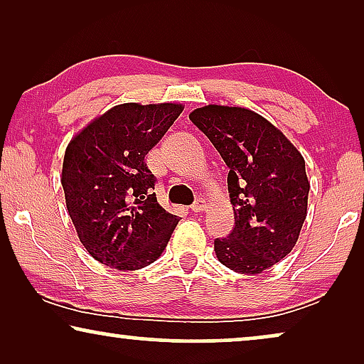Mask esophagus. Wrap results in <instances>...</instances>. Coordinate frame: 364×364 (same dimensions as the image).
Instances as JSON below:
<instances>
[{"instance_id":"1","label":"esophagus","mask_w":364,"mask_h":364,"mask_svg":"<svg viewBox=\"0 0 364 364\" xmlns=\"http://www.w3.org/2000/svg\"><path fill=\"white\" fill-rule=\"evenodd\" d=\"M191 208H192V212H196V213L203 212L205 210V202H203L202 198H198V200H196V203H193Z\"/></svg>"}]
</instances>
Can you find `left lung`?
<instances>
[{
  "instance_id": "1",
  "label": "left lung",
  "mask_w": 364,
  "mask_h": 364,
  "mask_svg": "<svg viewBox=\"0 0 364 364\" xmlns=\"http://www.w3.org/2000/svg\"><path fill=\"white\" fill-rule=\"evenodd\" d=\"M188 119L230 168L235 225L213 243L218 262L247 275L268 270L293 250L306 218L305 159L280 129L250 109L208 104Z\"/></svg>"
}]
</instances>
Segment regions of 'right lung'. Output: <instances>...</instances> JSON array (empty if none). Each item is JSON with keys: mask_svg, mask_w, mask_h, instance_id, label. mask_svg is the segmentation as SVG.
<instances>
[{"mask_svg": "<svg viewBox=\"0 0 364 364\" xmlns=\"http://www.w3.org/2000/svg\"><path fill=\"white\" fill-rule=\"evenodd\" d=\"M182 104L126 102L92 119L68 144L61 183L89 255L116 270H141L166 250L178 217L159 205L144 157Z\"/></svg>", "mask_w": 364, "mask_h": 364, "instance_id": "right-lung-1", "label": "right lung"}]
</instances>
